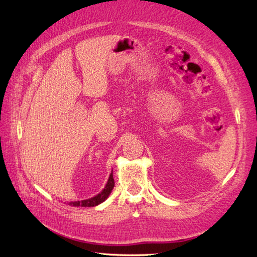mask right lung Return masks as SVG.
<instances>
[{
    "mask_svg": "<svg viewBox=\"0 0 257 257\" xmlns=\"http://www.w3.org/2000/svg\"><path fill=\"white\" fill-rule=\"evenodd\" d=\"M114 187V181H113V177H112V172L110 176H109V179H108V182L106 184V187L103 188V190L101 191V192L99 194L95 195L94 198H90V199H87V200H83V201H74V202H69V205H73V206H96L98 204L102 203L103 201H105L109 194L111 193V191Z\"/></svg>",
    "mask_w": 257,
    "mask_h": 257,
    "instance_id": "1",
    "label": "right lung"
}]
</instances>
